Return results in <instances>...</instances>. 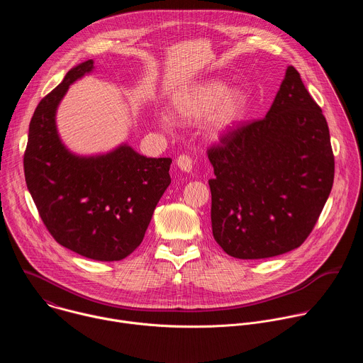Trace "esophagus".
<instances>
[{
  "instance_id": "esophagus-1",
  "label": "esophagus",
  "mask_w": 363,
  "mask_h": 363,
  "mask_svg": "<svg viewBox=\"0 0 363 363\" xmlns=\"http://www.w3.org/2000/svg\"><path fill=\"white\" fill-rule=\"evenodd\" d=\"M177 165L179 169L185 171V172H191L192 171V160L189 158V155H179L178 160H177Z\"/></svg>"
}]
</instances>
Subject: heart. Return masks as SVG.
Here are the masks:
<instances>
[{
  "label": "heart",
  "mask_w": 363,
  "mask_h": 363,
  "mask_svg": "<svg viewBox=\"0 0 363 363\" xmlns=\"http://www.w3.org/2000/svg\"><path fill=\"white\" fill-rule=\"evenodd\" d=\"M225 91L227 86L217 80L195 84L174 99V112L185 122H198L211 113L206 121V132L211 138H221L235 125L245 106L242 91ZM158 122L165 129L172 123L167 113L160 115Z\"/></svg>",
  "instance_id": "heart-1"
}]
</instances>
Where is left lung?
Returning a JSON list of instances; mask_svg holds the SVG:
<instances>
[{
  "mask_svg": "<svg viewBox=\"0 0 363 363\" xmlns=\"http://www.w3.org/2000/svg\"><path fill=\"white\" fill-rule=\"evenodd\" d=\"M213 235L231 257L258 260L300 247L335 178L328 122L289 66L266 118L233 126L208 147Z\"/></svg>",
  "mask_w": 363,
  "mask_h": 363,
  "instance_id": "obj_1",
  "label": "left lung"
}]
</instances>
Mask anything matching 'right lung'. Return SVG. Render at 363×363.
<instances>
[{
	"instance_id": "add662e5",
	"label": "right lung",
	"mask_w": 363,
	"mask_h": 363,
	"mask_svg": "<svg viewBox=\"0 0 363 363\" xmlns=\"http://www.w3.org/2000/svg\"><path fill=\"white\" fill-rule=\"evenodd\" d=\"M93 70L73 67L44 96L24 152L27 188L60 245L96 262H118L142 242L155 206L171 184V158H146L122 145L100 157H76L62 143L56 109L69 86Z\"/></svg>"
}]
</instances>
